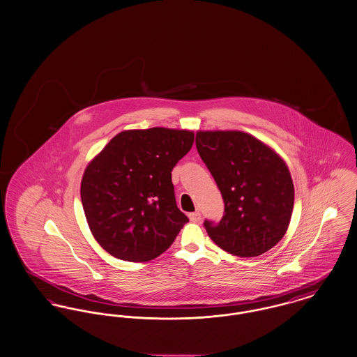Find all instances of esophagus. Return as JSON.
<instances>
[{"label":"esophagus","mask_w":357,"mask_h":357,"mask_svg":"<svg viewBox=\"0 0 357 357\" xmlns=\"http://www.w3.org/2000/svg\"><path fill=\"white\" fill-rule=\"evenodd\" d=\"M188 216H190V222H200V219H202V214L199 211L190 213Z\"/></svg>","instance_id":"esophagus-1"}]
</instances>
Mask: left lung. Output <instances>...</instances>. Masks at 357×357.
I'll use <instances>...</instances> for the list:
<instances>
[{"label": "left lung", "mask_w": 357, "mask_h": 357, "mask_svg": "<svg viewBox=\"0 0 357 357\" xmlns=\"http://www.w3.org/2000/svg\"><path fill=\"white\" fill-rule=\"evenodd\" d=\"M196 149L222 193L219 222L204 220L215 243L238 257L272 249L288 229L294 184L284 161L241 131H199Z\"/></svg>", "instance_id": "1"}]
</instances>
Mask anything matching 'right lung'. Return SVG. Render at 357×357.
<instances>
[{"label":"right lung","mask_w":357,"mask_h":357,"mask_svg":"<svg viewBox=\"0 0 357 357\" xmlns=\"http://www.w3.org/2000/svg\"><path fill=\"white\" fill-rule=\"evenodd\" d=\"M192 144L193 132L185 130L123 131L88 165L81 202L104 250L146 262L174 242L190 219L176 204L172 170Z\"/></svg>","instance_id":"obj_1"}]
</instances>
